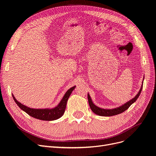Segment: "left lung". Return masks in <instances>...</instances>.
<instances>
[{
	"instance_id": "obj_1",
	"label": "left lung",
	"mask_w": 156,
	"mask_h": 156,
	"mask_svg": "<svg viewBox=\"0 0 156 156\" xmlns=\"http://www.w3.org/2000/svg\"><path fill=\"white\" fill-rule=\"evenodd\" d=\"M142 87H143V85L141 87L140 91L138 92V94L133 98V99L130 100L129 101L127 102L126 104H123L122 105L120 106V107L117 108H114V109H102V108L97 107V106H96L92 102L90 97L89 94H88V104H89L90 107V109L93 111V112L97 114V115L102 116H114V115H117V114H119L121 112H123L124 111H125L126 109H128V108L131 105H132L133 103H134L136 101L139 95H140Z\"/></svg>"
}]
</instances>
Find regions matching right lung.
I'll list each match as a JSON object with an SVG mask.
<instances>
[{
	"label": "right lung",
	"instance_id": "obj_1",
	"mask_svg": "<svg viewBox=\"0 0 156 156\" xmlns=\"http://www.w3.org/2000/svg\"><path fill=\"white\" fill-rule=\"evenodd\" d=\"M75 86L69 88L64 95L62 99L60 102L57 107L53 109H31L28 108L27 106H25L19 102L17 100L15 99V97L12 95V97L20 109H21L24 112H26L28 115L31 116L33 118L36 119H38L40 120L44 121H52L55 120L60 118L64 113L66 107V104L69 97L71 92L75 89Z\"/></svg>",
	"mask_w": 156,
	"mask_h": 156
}]
</instances>
